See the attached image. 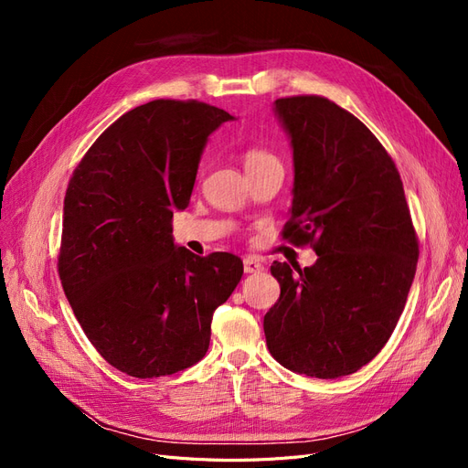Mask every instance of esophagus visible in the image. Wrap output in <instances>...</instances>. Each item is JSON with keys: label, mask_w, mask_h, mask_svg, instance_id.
Masks as SVG:
<instances>
[{"label": "esophagus", "mask_w": 468, "mask_h": 468, "mask_svg": "<svg viewBox=\"0 0 468 468\" xmlns=\"http://www.w3.org/2000/svg\"><path fill=\"white\" fill-rule=\"evenodd\" d=\"M244 271L246 273H260L263 271V265L260 263V260H256L253 256L244 258Z\"/></svg>", "instance_id": "esophagus-1"}]
</instances>
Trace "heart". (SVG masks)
<instances>
[{"instance_id":"heart-1","label":"heart","mask_w":468,"mask_h":468,"mask_svg":"<svg viewBox=\"0 0 468 468\" xmlns=\"http://www.w3.org/2000/svg\"><path fill=\"white\" fill-rule=\"evenodd\" d=\"M244 165L246 172H251V169H260L265 165H281V162L271 150H267L263 146H250L244 152Z\"/></svg>"}]
</instances>
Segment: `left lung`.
I'll return each mask as SVG.
<instances>
[{
  "label": "left lung",
  "instance_id": "left-lung-1",
  "mask_svg": "<svg viewBox=\"0 0 468 468\" xmlns=\"http://www.w3.org/2000/svg\"><path fill=\"white\" fill-rule=\"evenodd\" d=\"M292 144L291 218L281 236L318 253L273 261L279 301L263 318L269 353L289 371L337 378L385 347L418 265V236L399 169L349 111L320 95L281 97ZM294 266V265H292Z\"/></svg>",
  "mask_w": 468,
  "mask_h": 468
}]
</instances>
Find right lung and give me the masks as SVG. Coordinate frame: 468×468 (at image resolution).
Here are the masks:
<instances>
[{"mask_svg": "<svg viewBox=\"0 0 468 468\" xmlns=\"http://www.w3.org/2000/svg\"><path fill=\"white\" fill-rule=\"evenodd\" d=\"M234 117L203 101L155 99L124 112L69 177L58 275L91 346L136 378L205 357L215 310L242 279L234 253L176 246L207 138Z\"/></svg>", "mask_w": 468, "mask_h": 468, "instance_id": "right-lung-1", "label": "right lung"}]
</instances>
